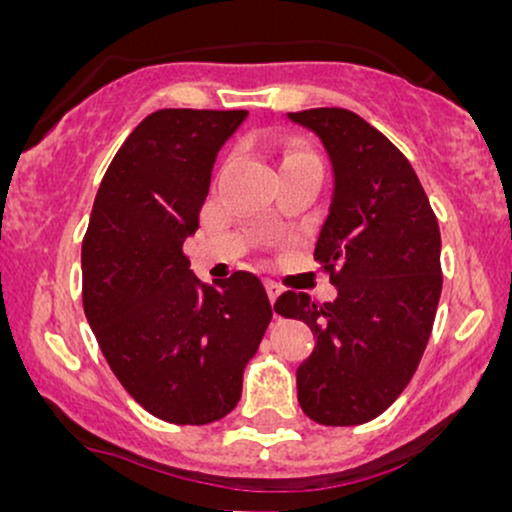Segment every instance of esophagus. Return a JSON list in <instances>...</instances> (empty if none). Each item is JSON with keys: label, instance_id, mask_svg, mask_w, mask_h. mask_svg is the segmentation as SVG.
Instances as JSON below:
<instances>
[{"label": "esophagus", "instance_id": "1", "mask_svg": "<svg viewBox=\"0 0 512 512\" xmlns=\"http://www.w3.org/2000/svg\"><path fill=\"white\" fill-rule=\"evenodd\" d=\"M264 286H267V293H269V301H272V303H276V298H279V296H281V291H284V286H281V284H276V281H272V279H269V281H267V284H264Z\"/></svg>", "mask_w": 512, "mask_h": 512}]
</instances>
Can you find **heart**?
Wrapping results in <instances>:
<instances>
[{"label": "heart", "instance_id": "obj_1", "mask_svg": "<svg viewBox=\"0 0 512 512\" xmlns=\"http://www.w3.org/2000/svg\"><path fill=\"white\" fill-rule=\"evenodd\" d=\"M305 161H317L320 163V158H317L313 151L308 149V146H291V149L284 151V158H281V168L284 166H291V163H305Z\"/></svg>", "mask_w": 512, "mask_h": 512}]
</instances>
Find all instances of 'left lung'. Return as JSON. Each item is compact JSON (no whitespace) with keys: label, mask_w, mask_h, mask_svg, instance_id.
<instances>
[{"label":"left lung","mask_w":512,"mask_h":512,"mask_svg":"<svg viewBox=\"0 0 512 512\" xmlns=\"http://www.w3.org/2000/svg\"><path fill=\"white\" fill-rule=\"evenodd\" d=\"M313 129L334 168L315 262L332 303L286 291L274 310L303 320L317 344L298 366V402L322 426H358L402 395L431 337L443 274L440 228L407 156L344 108L289 113Z\"/></svg>","instance_id":"1"}]
</instances>
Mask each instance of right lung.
Masks as SVG:
<instances>
[{
  "mask_svg": "<svg viewBox=\"0 0 512 512\" xmlns=\"http://www.w3.org/2000/svg\"><path fill=\"white\" fill-rule=\"evenodd\" d=\"M245 117L190 108L144 117L105 170L81 243L84 313L105 361L168 424L204 426L236 409L272 320L255 274L199 284L182 252L216 154Z\"/></svg>",
  "mask_w": 512,
  "mask_h": 512,
  "instance_id": "right-lung-1",
  "label": "right lung"
}]
</instances>
